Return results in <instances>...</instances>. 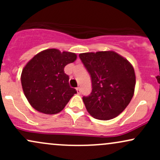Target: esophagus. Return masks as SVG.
Instances as JSON below:
<instances>
[{
    "label": "esophagus",
    "mask_w": 160,
    "mask_h": 160,
    "mask_svg": "<svg viewBox=\"0 0 160 160\" xmlns=\"http://www.w3.org/2000/svg\"><path fill=\"white\" fill-rule=\"evenodd\" d=\"M76 90H77V92H78V94H80L81 91H80V87H77Z\"/></svg>",
    "instance_id": "34e87169"
}]
</instances>
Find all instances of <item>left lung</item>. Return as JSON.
<instances>
[{
	"label": "left lung",
	"instance_id": "1",
	"mask_svg": "<svg viewBox=\"0 0 160 160\" xmlns=\"http://www.w3.org/2000/svg\"><path fill=\"white\" fill-rule=\"evenodd\" d=\"M79 57L92 79V92L82 97L86 110L98 120L114 118L126 109L134 95L132 65L113 51L80 53Z\"/></svg>",
	"mask_w": 160,
	"mask_h": 160
}]
</instances>
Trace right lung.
Returning a JSON list of instances; mask_svg holds the SVG:
<instances>
[{
  "label": "right lung",
  "instance_id": "obj_1",
  "mask_svg": "<svg viewBox=\"0 0 160 160\" xmlns=\"http://www.w3.org/2000/svg\"><path fill=\"white\" fill-rule=\"evenodd\" d=\"M77 59L74 52L48 49L34 56L24 67L21 82L31 105L40 113L56 114L64 109L77 91L64 71Z\"/></svg>",
  "mask_w": 160,
  "mask_h": 160
}]
</instances>
